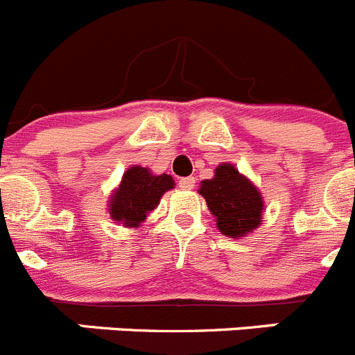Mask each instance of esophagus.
Listing matches in <instances>:
<instances>
[{
	"label": "esophagus",
	"instance_id": "1",
	"mask_svg": "<svg viewBox=\"0 0 355 355\" xmlns=\"http://www.w3.org/2000/svg\"><path fill=\"white\" fill-rule=\"evenodd\" d=\"M180 188L181 190H192L196 187V178L193 175H188V178H181L180 180Z\"/></svg>",
	"mask_w": 355,
	"mask_h": 355
}]
</instances>
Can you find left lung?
I'll return each mask as SVG.
<instances>
[{"label": "left lung", "instance_id": "obj_1", "mask_svg": "<svg viewBox=\"0 0 355 355\" xmlns=\"http://www.w3.org/2000/svg\"><path fill=\"white\" fill-rule=\"evenodd\" d=\"M199 193L215 215L216 227L227 236H243L261 224V196L256 187L229 163L216 167L213 180L200 183Z\"/></svg>", "mask_w": 355, "mask_h": 355}]
</instances>
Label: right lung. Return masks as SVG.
<instances>
[{
  "label": "right lung",
  "instance_id": "obj_1",
  "mask_svg": "<svg viewBox=\"0 0 355 355\" xmlns=\"http://www.w3.org/2000/svg\"><path fill=\"white\" fill-rule=\"evenodd\" d=\"M172 187L174 181L168 174L153 175L147 168L131 167L110 202V215L117 222L137 227Z\"/></svg>",
  "mask_w": 355,
  "mask_h": 355
}]
</instances>
